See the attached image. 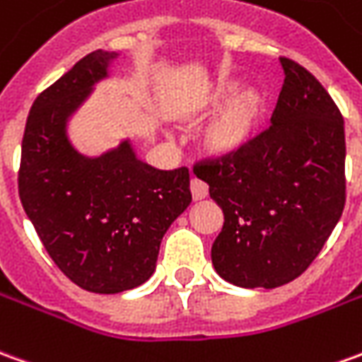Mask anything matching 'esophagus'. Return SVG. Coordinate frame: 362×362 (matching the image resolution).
<instances>
[{
    "label": "esophagus",
    "mask_w": 362,
    "mask_h": 362,
    "mask_svg": "<svg viewBox=\"0 0 362 362\" xmlns=\"http://www.w3.org/2000/svg\"><path fill=\"white\" fill-rule=\"evenodd\" d=\"M189 192H192V198L194 202H198V199H204L207 196V186L198 178H192L189 180Z\"/></svg>",
    "instance_id": "esophagus-1"
}]
</instances>
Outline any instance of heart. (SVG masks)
Wrapping results in <instances>:
<instances>
[{
  "instance_id": "1",
  "label": "heart",
  "mask_w": 362,
  "mask_h": 362,
  "mask_svg": "<svg viewBox=\"0 0 362 362\" xmlns=\"http://www.w3.org/2000/svg\"><path fill=\"white\" fill-rule=\"evenodd\" d=\"M219 109L218 112L216 110ZM199 145L214 158H235L251 148L269 119V100L259 86H243L239 78H221L192 105V119H204Z\"/></svg>"
}]
</instances>
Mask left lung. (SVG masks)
Returning a JSON list of instances; mask_svg holds the SVG:
<instances>
[{"label":"left lung","instance_id":"left-lung-1","mask_svg":"<svg viewBox=\"0 0 362 362\" xmlns=\"http://www.w3.org/2000/svg\"><path fill=\"white\" fill-rule=\"evenodd\" d=\"M284 86L270 125L235 158L194 166L223 209L211 247L219 276L241 288H278L322 251L345 207V125L304 66L280 58Z\"/></svg>","mask_w":362,"mask_h":362}]
</instances>
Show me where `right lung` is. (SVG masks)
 Returning a JSON list of instances; mask_svg holds the SVG:
<instances>
[{
    "instance_id": "1",
    "label": "right lung",
    "mask_w": 362,
    "mask_h": 362,
    "mask_svg": "<svg viewBox=\"0 0 362 362\" xmlns=\"http://www.w3.org/2000/svg\"><path fill=\"white\" fill-rule=\"evenodd\" d=\"M119 57L93 50L33 103L21 146L19 198L45 249L74 284L117 294L153 276L164 233L189 206L188 168L143 163L131 139L82 155L68 123Z\"/></svg>"
}]
</instances>
